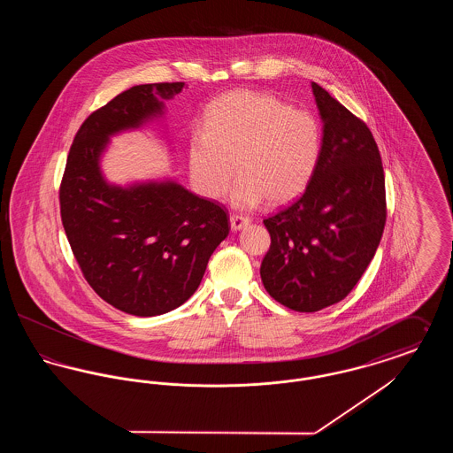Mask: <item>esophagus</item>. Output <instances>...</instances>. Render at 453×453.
<instances>
[{"label":"esophagus","instance_id":"1","mask_svg":"<svg viewBox=\"0 0 453 453\" xmlns=\"http://www.w3.org/2000/svg\"><path fill=\"white\" fill-rule=\"evenodd\" d=\"M229 220H231V229L233 231H241L242 227H246L251 222L250 217L239 216V214H233L229 217Z\"/></svg>","mask_w":453,"mask_h":453}]
</instances>
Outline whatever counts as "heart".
<instances>
[{
  "label": "heart",
  "instance_id": "1",
  "mask_svg": "<svg viewBox=\"0 0 453 453\" xmlns=\"http://www.w3.org/2000/svg\"><path fill=\"white\" fill-rule=\"evenodd\" d=\"M318 119L279 98L251 89L224 93L205 110L203 130L190 137L188 166L195 188L219 200L239 173L231 194L237 209L266 198L285 203L301 195L319 166Z\"/></svg>",
  "mask_w": 453,
  "mask_h": 453
}]
</instances>
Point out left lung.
<instances>
[{
    "label": "left lung",
    "mask_w": 453,
    "mask_h": 453,
    "mask_svg": "<svg viewBox=\"0 0 453 453\" xmlns=\"http://www.w3.org/2000/svg\"><path fill=\"white\" fill-rule=\"evenodd\" d=\"M312 93L323 120L319 166L301 198L263 220L272 244L259 268L266 292L297 312L345 299L373 258L388 216L372 132L318 83Z\"/></svg>",
    "instance_id": "obj_1"
}]
</instances>
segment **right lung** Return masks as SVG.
<instances>
[{"label": "right lung", "instance_id": "obj_1", "mask_svg": "<svg viewBox=\"0 0 453 453\" xmlns=\"http://www.w3.org/2000/svg\"><path fill=\"white\" fill-rule=\"evenodd\" d=\"M185 83L137 85L93 111L69 150L59 202L65 236L91 288L110 305L151 318L198 288L229 234V217L172 178L110 183L102 156L110 137L165 115Z\"/></svg>", "mask_w": 453, "mask_h": 453}]
</instances>
